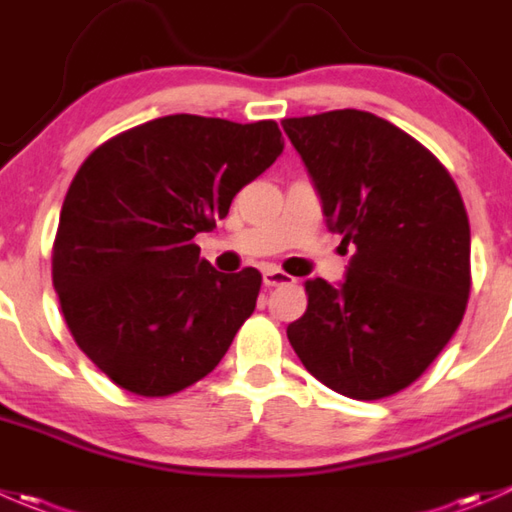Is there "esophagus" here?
I'll list each match as a JSON object with an SVG mask.
<instances>
[{
    "label": "esophagus",
    "mask_w": 512,
    "mask_h": 512,
    "mask_svg": "<svg viewBox=\"0 0 512 512\" xmlns=\"http://www.w3.org/2000/svg\"><path fill=\"white\" fill-rule=\"evenodd\" d=\"M292 280H295V277H290V275H287V272L277 270V267H267V270H262V282H265L267 287L290 285Z\"/></svg>",
    "instance_id": "1"
}]
</instances>
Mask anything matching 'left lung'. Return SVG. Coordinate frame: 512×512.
Returning a JSON list of instances; mask_svg holds the SVG:
<instances>
[{
  "label": "left lung",
  "mask_w": 512,
  "mask_h": 512,
  "mask_svg": "<svg viewBox=\"0 0 512 512\" xmlns=\"http://www.w3.org/2000/svg\"><path fill=\"white\" fill-rule=\"evenodd\" d=\"M352 247L345 282H305L287 340L322 385L380 400L418 380L458 330L470 295V225L450 172L418 140L360 109L282 119Z\"/></svg>",
  "instance_id": "left-lung-1"
}]
</instances>
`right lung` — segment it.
<instances>
[{
    "mask_svg": "<svg viewBox=\"0 0 512 512\" xmlns=\"http://www.w3.org/2000/svg\"><path fill=\"white\" fill-rule=\"evenodd\" d=\"M282 147L272 119L170 114L82 162L59 215L52 282L74 342L114 385L165 398L225 357L262 275L217 272L192 240Z\"/></svg>",
    "mask_w": 512,
    "mask_h": 512,
    "instance_id": "1",
    "label": "right lung"
}]
</instances>
